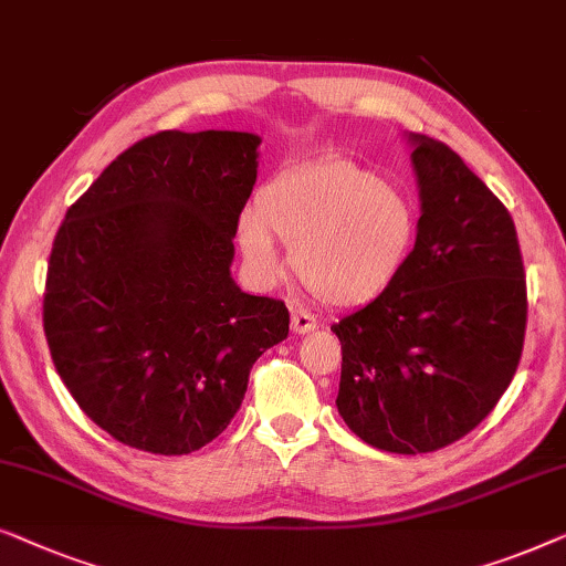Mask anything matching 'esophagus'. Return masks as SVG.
I'll use <instances>...</instances> for the list:
<instances>
[{"label": "esophagus", "instance_id": "34e87169", "mask_svg": "<svg viewBox=\"0 0 566 566\" xmlns=\"http://www.w3.org/2000/svg\"><path fill=\"white\" fill-rule=\"evenodd\" d=\"M290 313H292V331L300 333V336L302 333L317 328V317L313 313H307L302 305H290Z\"/></svg>", "mask_w": 566, "mask_h": 566}]
</instances>
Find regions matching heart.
Listing matches in <instances>:
<instances>
[{"mask_svg": "<svg viewBox=\"0 0 566 566\" xmlns=\"http://www.w3.org/2000/svg\"><path fill=\"white\" fill-rule=\"evenodd\" d=\"M276 241L310 290L338 307L379 300L400 280L418 238V210L395 181L352 158H321L261 187L238 226L241 251L264 280L280 274Z\"/></svg>", "mask_w": 566, "mask_h": 566, "instance_id": "obj_1", "label": "heart"}]
</instances>
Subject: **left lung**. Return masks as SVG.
Returning a JSON list of instances; mask_svg holds the SVG:
<instances>
[{
	"label": "left lung",
	"instance_id": "left-lung-1",
	"mask_svg": "<svg viewBox=\"0 0 566 566\" xmlns=\"http://www.w3.org/2000/svg\"><path fill=\"white\" fill-rule=\"evenodd\" d=\"M418 238L400 280L333 325L338 412L389 453L443 449L482 423L523 354L525 272L511 212L441 140L410 133Z\"/></svg>",
	"mask_w": 566,
	"mask_h": 566
}]
</instances>
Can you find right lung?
I'll return each mask as SVG.
<instances>
[{
	"label": "right lung",
	"mask_w": 566,
	"mask_h": 566,
	"mask_svg": "<svg viewBox=\"0 0 566 566\" xmlns=\"http://www.w3.org/2000/svg\"><path fill=\"white\" fill-rule=\"evenodd\" d=\"M253 133L164 130L123 150L69 207L43 331L78 408L130 449L179 457L226 431L251 366L286 338L282 300L230 276L256 185Z\"/></svg>",
	"instance_id": "add662e5"
}]
</instances>
